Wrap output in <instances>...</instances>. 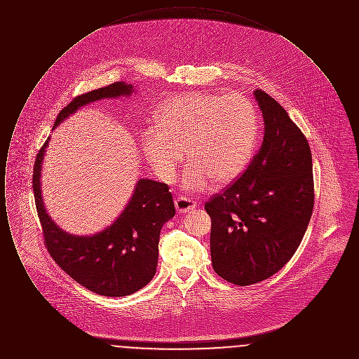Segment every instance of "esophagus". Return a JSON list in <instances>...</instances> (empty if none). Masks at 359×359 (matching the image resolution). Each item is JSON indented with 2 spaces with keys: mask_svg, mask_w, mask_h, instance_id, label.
Wrapping results in <instances>:
<instances>
[{
  "mask_svg": "<svg viewBox=\"0 0 359 359\" xmlns=\"http://www.w3.org/2000/svg\"><path fill=\"white\" fill-rule=\"evenodd\" d=\"M175 205H176V211L177 212H187L189 210L195 208L196 207V202L191 198L187 196H179L176 201H175Z\"/></svg>",
  "mask_w": 359,
  "mask_h": 359,
  "instance_id": "34e87169",
  "label": "esophagus"
}]
</instances>
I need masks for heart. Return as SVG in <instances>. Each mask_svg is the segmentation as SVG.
<instances>
[{"mask_svg":"<svg viewBox=\"0 0 359 359\" xmlns=\"http://www.w3.org/2000/svg\"><path fill=\"white\" fill-rule=\"evenodd\" d=\"M258 117L253 102L241 93H192L173 97L144 129L142 151L158 177L172 183L186 156L183 187L201 191L212 180L237 177L256 147Z\"/></svg>","mask_w":359,"mask_h":359,"instance_id":"heart-1","label":"heart"}]
</instances>
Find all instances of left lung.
Instances as JSON below:
<instances>
[{
  "instance_id": "1",
  "label": "left lung",
  "mask_w": 359,
  "mask_h": 359,
  "mask_svg": "<svg viewBox=\"0 0 359 359\" xmlns=\"http://www.w3.org/2000/svg\"><path fill=\"white\" fill-rule=\"evenodd\" d=\"M265 133L238 177L205 203L215 273L246 287L277 273L297 250L313 210L307 138L283 106L255 91Z\"/></svg>"
}]
</instances>
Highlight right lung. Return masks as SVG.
<instances>
[{"label": "right lung", "mask_w": 359, "mask_h": 359, "mask_svg": "<svg viewBox=\"0 0 359 359\" xmlns=\"http://www.w3.org/2000/svg\"><path fill=\"white\" fill-rule=\"evenodd\" d=\"M132 91V85L116 82L81 94L60 110L53 128L81 106ZM47 144L48 140L36 154L32 186L44 243L53 261L78 284L102 296L122 297L144 288L156 273L160 230L175 215L168 184L141 179L111 226L91 237L71 236L52 222L41 199L40 171Z\"/></svg>", "instance_id": "obj_1"}]
</instances>
